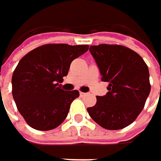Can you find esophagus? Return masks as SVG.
Segmentation results:
<instances>
[{"mask_svg":"<svg viewBox=\"0 0 161 161\" xmlns=\"http://www.w3.org/2000/svg\"><path fill=\"white\" fill-rule=\"evenodd\" d=\"M86 93H85V92H81L80 91V96L81 97H84V96H86Z\"/></svg>","mask_w":161,"mask_h":161,"instance_id":"34e87169","label":"esophagus"}]
</instances>
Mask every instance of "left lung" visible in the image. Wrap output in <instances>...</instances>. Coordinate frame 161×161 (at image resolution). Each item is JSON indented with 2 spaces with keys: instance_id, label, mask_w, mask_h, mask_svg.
Wrapping results in <instances>:
<instances>
[{
  "instance_id": "obj_1",
  "label": "left lung",
  "mask_w": 161,
  "mask_h": 161,
  "mask_svg": "<svg viewBox=\"0 0 161 161\" xmlns=\"http://www.w3.org/2000/svg\"><path fill=\"white\" fill-rule=\"evenodd\" d=\"M89 51L100 70L108 92L97 96L88 107L90 117L106 130H121L131 124L144 109L150 93L149 71L133 50L117 45L90 46Z\"/></svg>"
}]
</instances>
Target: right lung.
<instances>
[{
  "mask_svg": "<svg viewBox=\"0 0 161 161\" xmlns=\"http://www.w3.org/2000/svg\"><path fill=\"white\" fill-rule=\"evenodd\" d=\"M87 50V45L51 44L20 59L12 76V93L17 110L31 128L50 130L64 121L79 92L66 91L58 83L68 75L72 61Z\"/></svg>",
  "mask_w": 161,
  "mask_h": 161,
  "instance_id": "1",
  "label": "right lung"
}]
</instances>
